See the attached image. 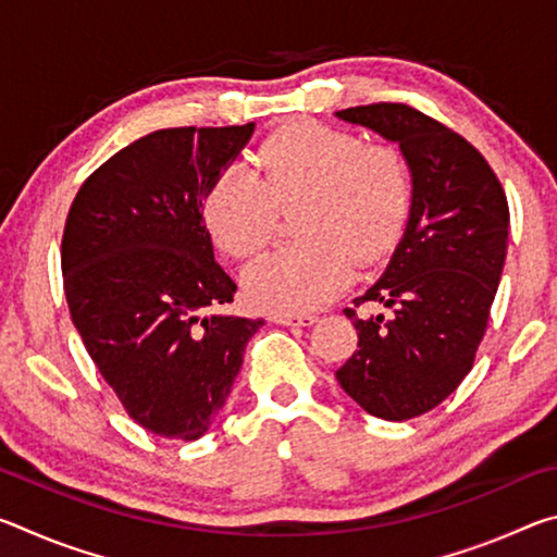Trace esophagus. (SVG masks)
I'll use <instances>...</instances> for the list:
<instances>
[{"label": "esophagus", "instance_id": "1", "mask_svg": "<svg viewBox=\"0 0 557 557\" xmlns=\"http://www.w3.org/2000/svg\"><path fill=\"white\" fill-rule=\"evenodd\" d=\"M272 322L282 326H312L317 322L314 314H275Z\"/></svg>", "mask_w": 557, "mask_h": 557}]
</instances>
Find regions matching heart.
Here are the masks:
<instances>
[{
  "mask_svg": "<svg viewBox=\"0 0 557 557\" xmlns=\"http://www.w3.org/2000/svg\"><path fill=\"white\" fill-rule=\"evenodd\" d=\"M305 203L297 245L272 250L245 272L260 309L277 314L326 305L361 265L400 240L410 213V174L393 147L363 145L351 132L297 122L265 139L258 172L233 164L206 194L215 243L252 258L272 240L280 206Z\"/></svg>",
  "mask_w": 557,
  "mask_h": 557,
  "instance_id": "1",
  "label": "heart"
}]
</instances>
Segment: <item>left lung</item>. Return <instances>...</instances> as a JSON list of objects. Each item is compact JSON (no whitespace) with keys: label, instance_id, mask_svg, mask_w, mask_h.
Returning a JSON list of instances; mask_svg holds the SVG:
<instances>
[{"label":"left lung","instance_id":"left-lung-1","mask_svg":"<svg viewBox=\"0 0 557 557\" xmlns=\"http://www.w3.org/2000/svg\"><path fill=\"white\" fill-rule=\"evenodd\" d=\"M398 145L412 196L403 238L356 317L358 348L336 371L346 395L383 420H410L457 391L474 363L508 250V203L486 159L457 132L398 102L338 110Z\"/></svg>","mask_w":557,"mask_h":557}]
</instances>
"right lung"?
Masks as SVG:
<instances>
[{
	"instance_id": "1",
	"label": "right lung",
	"mask_w": 557,
	"mask_h": 557,
	"mask_svg": "<svg viewBox=\"0 0 557 557\" xmlns=\"http://www.w3.org/2000/svg\"><path fill=\"white\" fill-rule=\"evenodd\" d=\"M256 122L172 127L98 166L71 203L61 270L71 319L137 425L199 440L245 346L265 324L225 312L235 282L213 256L203 201Z\"/></svg>"
}]
</instances>
